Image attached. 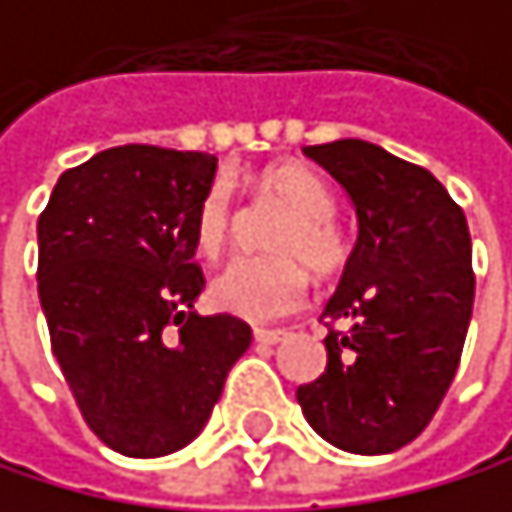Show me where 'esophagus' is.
<instances>
[{
	"label": "esophagus",
	"mask_w": 512,
	"mask_h": 512,
	"mask_svg": "<svg viewBox=\"0 0 512 512\" xmlns=\"http://www.w3.org/2000/svg\"><path fill=\"white\" fill-rule=\"evenodd\" d=\"M284 328H256L253 331V338H256V344H278V341H284Z\"/></svg>",
	"instance_id": "obj_1"
}]
</instances>
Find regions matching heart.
I'll use <instances>...</instances> for the list:
<instances>
[{"mask_svg": "<svg viewBox=\"0 0 512 512\" xmlns=\"http://www.w3.org/2000/svg\"><path fill=\"white\" fill-rule=\"evenodd\" d=\"M259 193L287 209L272 234L275 256H237L209 284L212 303L231 316L269 322L297 309L309 290V272L338 275L350 259V243L334 222V193L316 171L275 165L259 174ZM234 231V200L215 184L196 206L193 237L206 256H218Z\"/></svg>", "mask_w": 512, "mask_h": 512, "instance_id": "b5f03b06", "label": "heart"}]
</instances>
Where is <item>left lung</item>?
Here are the masks:
<instances>
[{"instance_id":"8db88e82","label":"left lung","mask_w":512,"mask_h":512,"mask_svg":"<svg viewBox=\"0 0 512 512\" xmlns=\"http://www.w3.org/2000/svg\"><path fill=\"white\" fill-rule=\"evenodd\" d=\"M303 153L350 193L359 240L322 312L328 366L297 400L328 444L391 454L425 432L460 366L475 297L466 215L432 171L375 143Z\"/></svg>"}]
</instances>
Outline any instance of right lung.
Returning a JSON list of instances; mask_svg holds the SVG:
<instances>
[{
	"instance_id": "right-lung-1",
	"label": "right lung",
	"mask_w": 512,
	"mask_h": 512,
	"mask_svg": "<svg viewBox=\"0 0 512 512\" xmlns=\"http://www.w3.org/2000/svg\"><path fill=\"white\" fill-rule=\"evenodd\" d=\"M209 153L127 143L58 178L37 222V290L71 397L124 457H165L203 432L253 331L200 316L196 206Z\"/></svg>"
}]
</instances>
